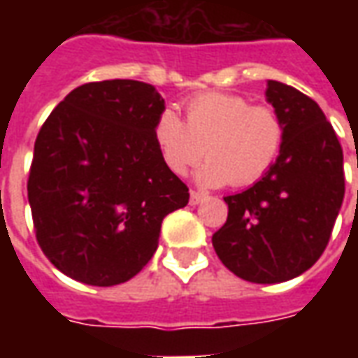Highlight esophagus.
I'll use <instances>...</instances> for the list:
<instances>
[{
  "label": "esophagus",
  "mask_w": 358,
  "mask_h": 358,
  "mask_svg": "<svg viewBox=\"0 0 358 358\" xmlns=\"http://www.w3.org/2000/svg\"><path fill=\"white\" fill-rule=\"evenodd\" d=\"M203 199H205V195L199 194V192H195V189L189 192V203H192V205H197V203H201Z\"/></svg>",
  "instance_id": "obj_1"
}]
</instances>
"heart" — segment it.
Returning <instances> with one entry per match:
<instances>
[{"mask_svg":"<svg viewBox=\"0 0 358 358\" xmlns=\"http://www.w3.org/2000/svg\"><path fill=\"white\" fill-rule=\"evenodd\" d=\"M155 143L174 174L197 171L203 186H249L270 171L284 145V122L272 107L251 105L243 95L207 92L186 103V122L172 110L157 118Z\"/></svg>","mask_w":358,"mask_h":358,"instance_id":"1","label":"heart"}]
</instances>
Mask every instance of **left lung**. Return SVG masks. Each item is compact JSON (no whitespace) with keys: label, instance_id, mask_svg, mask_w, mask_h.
<instances>
[{"label":"left lung","instance_id":"left-lung-1","mask_svg":"<svg viewBox=\"0 0 358 358\" xmlns=\"http://www.w3.org/2000/svg\"><path fill=\"white\" fill-rule=\"evenodd\" d=\"M266 101L284 122L276 163L245 192L224 197L226 224L213 248L226 268L253 284L299 276L320 259L345 195L343 151L308 95L268 80Z\"/></svg>","mask_w":358,"mask_h":358}]
</instances>
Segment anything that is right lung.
<instances>
[{
  "instance_id": "add662e5",
  "label": "right lung",
  "mask_w": 358,
  "mask_h": 358,
  "mask_svg": "<svg viewBox=\"0 0 358 358\" xmlns=\"http://www.w3.org/2000/svg\"><path fill=\"white\" fill-rule=\"evenodd\" d=\"M163 110L155 86L103 80L73 90L43 122L28 201L43 255L69 278L128 282L157 251L163 218L187 205L153 136Z\"/></svg>"
}]
</instances>
